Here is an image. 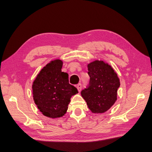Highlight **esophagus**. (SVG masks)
I'll return each instance as SVG.
<instances>
[{
  "mask_svg": "<svg viewBox=\"0 0 152 152\" xmlns=\"http://www.w3.org/2000/svg\"><path fill=\"white\" fill-rule=\"evenodd\" d=\"M76 88H77L78 91L80 92L81 90V83H79V84H77V86H76Z\"/></svg>",
  "mask_w": 152,
  "mask_h": 152,
  "instance_id": "1",
  "label": "esophagus"
}]
</instances>
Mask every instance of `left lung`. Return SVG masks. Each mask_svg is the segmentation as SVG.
I'll return each instance as SVG.
<instances>
[{
    "label": "left lung",
    "mask_w": 152,
    "mask_h": 152,
    "mask_svg": "<svg viewBox=\"0 0 152 152\" xmlns=\"http://www.w3.org/2000/svg\"><path fill=\"white\" fill-rule=\"evenodd\" d=\"M88 71L90 80L88 85L81 91V96L93 113H104L117 100L119 79L113 68L102 61L90 63Z\"/></svg>",
    "instance_id": "8db88e82"
}]
</instances>
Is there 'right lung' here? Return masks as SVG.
<instances>
[{
    "mask_svg": "<svg viewBox=\"0 0 152 152\" xmlns=\"http://www.w3.org/2000/svg\"><path fill=\"white\" fill-rule=\"evenodd\" d=\"M62 67V61H51L39 72L32 85L38 109L52 119L66 113L71 96L78 93L76 88L69 84V75L61 71Z\"/></svg>",
    "mask_w": 152,
    "mask_h": 152,
    "instance_id": "1",
    "label": "right lung"
}]
</instances>
